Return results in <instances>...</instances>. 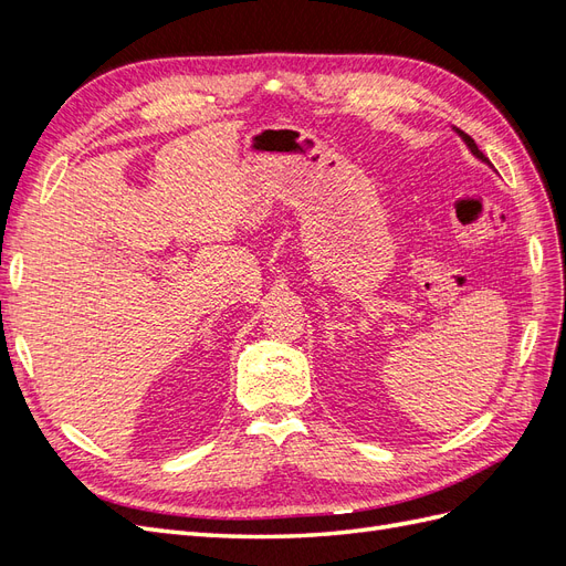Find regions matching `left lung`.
<instances>
[{"label":"left lung","instance_id":"obj_1","mask_svg":"<svg viewBox=\"0 0 566 566\" xmlns=\"http://www.w3.org/2000/svg\"><path fill=\"white\" fill-rule=\"evenodd\" d=\"M458 134H460V136H462V139H465V144H468V146H470V150H472V153H474V156H476V158H479V160H484V163H489V158H486V156H484V153H482V150H479V148H476V144H474V142H472V136H468V134H465V132H458Z\"/></svg>","mask_w":566,"mask_h":566}]
</instances>
